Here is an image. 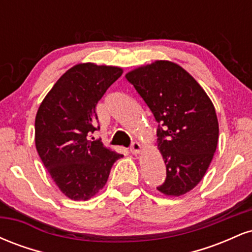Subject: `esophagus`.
Masks as SVG:
<instances>
[{"mask_svg":"<svg viewBox=\"0 0 252 252\" xmlns=\"http://www.w3.org/2000/svg\"><path fill=\"white\" fill-rule=\"evenodd\" d=\"M130 152H131V154L138 155L141 152H142V146H141L138 142H132L131 147H130Z\"/></svg>","mask_w":252,"mask_h":252,"instance_id":"1","label":"esophagus"}]
</instances>
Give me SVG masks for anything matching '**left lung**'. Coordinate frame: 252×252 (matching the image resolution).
<instances>
[{"label": "left lung", "instance_id": "8db88e82", "mask_svg": "<svg viewBox=\"0 0 252 252\" xmlns=\"http://www.w3.org/2000/svg\"><path fill=\"white\" fill-rule=\"evenodd\" d=\"M158 129L156 146L166 164V180L158 190L180 196L193 189L209 169L219 137L216 109L204 89L186 70L156 60L126 74Z\"/></svg>", "mask_w": 252, "mask_h": 252}]
</instances>
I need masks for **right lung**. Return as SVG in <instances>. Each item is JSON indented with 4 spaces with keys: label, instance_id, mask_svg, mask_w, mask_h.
<instances>
[{
    "label": "right lung",
    "instance_id": "1",
    "mask_svg": "<svg viewBox=\"0 0 252 252\" xmlns=\"http://www.w3.org/2000/svg\"><path fill=\"white\" fill-rule=\"evenodd\" d=\"M117 66L77 63L43 98L35 117V147L59 189L72 200H89L105 186L122 154L91 141L96 105L122 76ZM94 138V137H92Z\"/></svg>",
    "mask_w": 252,
    "mask_h": 252
}]
</instances>
